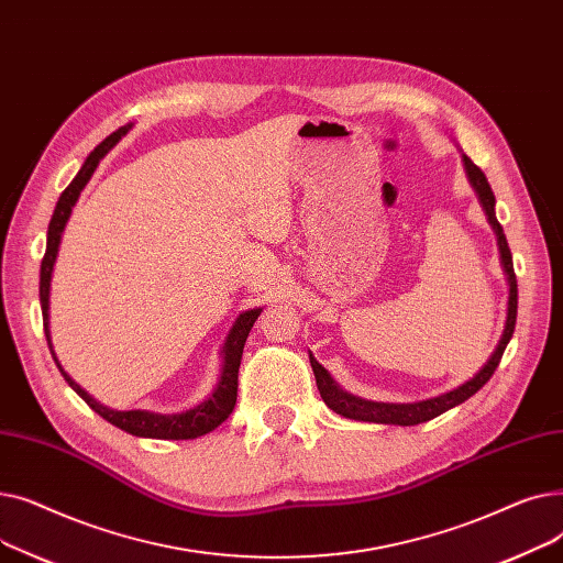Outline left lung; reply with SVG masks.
Instances as JSON below:
<instances>
[{"label":"left lung","instance_id":"1","mask_svg":"<svg viewBox=\"0 0 563 563\" xmlns=\"http://www.w3.org/2000/svg\"><path fill=\"white\" fill-rule=\"evenodd\" d=\"M463 164H465L467 180H470L472 187H475V191L479 196V202H482L484 212L488 217V223L493 225V230L497 234L501 266H505L507 278H509V312H507L505 333H501L488 363L470 380H465L463 386H459L456 390H450L445 395H440V397H433V399H427V401H416V404H383V401H367V399H361V397H353V395L344 393L338 386V383L331 378V374L310 356V365H312V372H314V378H317L319 395H321L323 404H327L331 410H335L338 416H344L349 420H358V422L399 424V427H412V424H420V422H429V420L442 416L445 410L463 404L477 390H482L488 383V378L493 376V372L497 369L499 361H501V353H505V349H507V344L514 335L516 314H518V283H516V272H514V257H511V249L507 244L505 230H501V225L495 217V196H493V189L486 180L484 170L465 155H463Z\"/></svg>","mask_w":563,"mask_h":563}]
</instances>
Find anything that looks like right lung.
<instances>
[{
    "label": "right lung",
    "instance_id": "add662e5",
    "mask_svg": "<svg viewBox=\"0 0 563 563\" xmlns=\"http://www.w3.org/2000/svg\"><path fill=\"white\" fill-rule=\"evenodd\" d=\"M130 130H132V123L118 128L113 134H109L96 147L91 155L86 157L81 170L77 173L75 180L66 187V191L62 194V198H58V202L54 207V214H52V221H49V228H47V249H45V257L41 262V308H43L45 338H47L52 356H54V349H52V340H49V283H52V272H54V262H56V255H58V244H62L64 228L70 219V212H73V207H75L81 189L86 187L88 180H91V175L98 168L100 159ZM260 312H262V308L246 310V312L236 317V321L232 323V329H230V333L225 338V344H223V365H221V376H219L214 393L207 397L205 401H200L198 406H194L189 410H183V412H173V416H162V412H151V410H111V408L102 406L100 401H96L86 390H81L77 383L64 372V367L58 365L56 356H54V363H56L58 372H62L64 378L68 380V386L88 406H91L100 418H104L113 427L123 429L132 435H139V438L191 440V438H198V435L214 431L221 422L228 420V416L232 412V408L236 404V374H240L244 344H246V338L253 329L255 319L260 317Z\"/></svg>",
    "mask_w": 563,
    "mask_h": 563
}]
</instances>
